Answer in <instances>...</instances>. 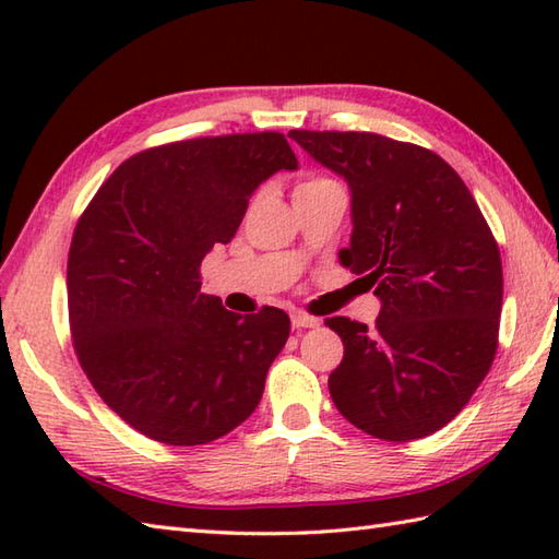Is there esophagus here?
<instances>
[{"label":"esophagus","instance_id":"esophagus-1","mask_svg":"<svg viewBox=\"0 0 559 559\" xmlns=\"http://www.w3.org/2000/svg\"><path fill=\"white\" fill-rule=\"evenodd\" d=\"M290 322H293V329H312V326H319V319L307 314V312H293L290 314Z\"/></svg>","mask_w":559,"mask_h":559}]
</instances>
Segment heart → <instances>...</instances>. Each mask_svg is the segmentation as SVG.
Wrapping results in <instances>:
<instances>
[{
    "instance_id": "b5f03b06",
    "label": "heart",
    "mask_w": 559,
    "mask_h": 559,
    "mask_svg": "<svg viewBox=\"0 0 559 559\" xmlns=\"http://www.w3.org/2000/svg\"><path fill=\"white\" fill-rule=\"evenodd\" d=\"M326 185H334V180H329V177H307V180L298 187V192H307V189H317Z\"/></svg>"
}]
</instances>
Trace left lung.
<instances>
[{"mask_svg":"<svg viewBox=\"0 0 559 559\" xmlns=\"http://www.w3.org/2000/svg\"><path fill=\"white\" fill-rule=\"evenodd\" d=\"M290 139L350 187L353 235L341 264L382 300L374 329L348 317L329 377L338 413L386 442L454 420L490 372L502 312V259L488 221L451 165L430 148L372 132Z\"/></svg>","mask_w":559,"mask_h":559,"instance_id":"8db88e82","label":"left lung"}]
</instances>
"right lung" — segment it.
Instances as JSON below:
<instances>
[{"mask_svg": "<svg viewBox=\"0 0 559 559\" xmlns=\"http://www.w3.org/2000/svg\"><path fill=\"white\" fill-rule=\"evenodd\" d=\"M298 158L278 132L173 141L127 158L71 237L74 353L98 396L136 432L209 444L245 423L286 346L278 307L233 314L201 293V261L230 242L254 189Z\"/></svg>", "mask_w": 559, "mask_h": 559, "instance_id": "obj_1", "label": "right lung"}]
</instances>
